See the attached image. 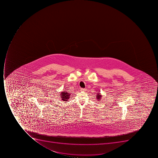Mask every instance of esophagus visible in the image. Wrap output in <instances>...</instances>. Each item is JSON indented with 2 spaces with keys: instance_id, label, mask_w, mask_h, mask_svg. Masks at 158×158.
<instances>
[{
  "instance_id": "34e87169",
  "label": "esophagus",
  "mask_w": 158,
  "mask_h": 158,
  "mask_svg": "<svg viewBox=\"0 0 158 158\" xmlns=\"http://www.w3.org/2000/svg\"><path fill=\"white\" fill-rule=\"evenodd\" d=\"M81 91H85L86 90L85 88H81Z\"/></svg>"
}]
</instances>
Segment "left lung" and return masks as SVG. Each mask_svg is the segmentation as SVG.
Listing matches in <instances>:
<instances>
[{"label": "left lung", "instance_id": "1", "mask_svg": "<svg viewBox=\"0 0 158 158\" xmlns=\"http://www.w3.org/2000/svg\"><path fill=\"white\" fill-rule=\"evenodd\" d=\"M96 96H97V97H96V98H97V99L98 100H99L98 101H100V100L101 98V97H102V95H101L100 94V93H98V94H97V95Z\"/></svg>", "mask_w": 158, "mask_h": 158}]
</instances>
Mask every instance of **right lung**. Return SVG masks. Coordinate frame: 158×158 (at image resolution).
Returning <instances> with one entry per match:
<instances>
[{"label":"right lung","instance_id":"1","mask_svg":"<svg viewBox=\"0 0 158 158\" xmlns=\"http://www.w3.org/2000/svg\"><path fill=\"white\" fill-rule=\"evenodd\" d=\"M60 95H61V100L62 101H68V99L70 98L71 94L69 92H67L66 91H63V92L60 93Z\"/></svg>","mask_w":158,"mask_h":158}]
</instances>
